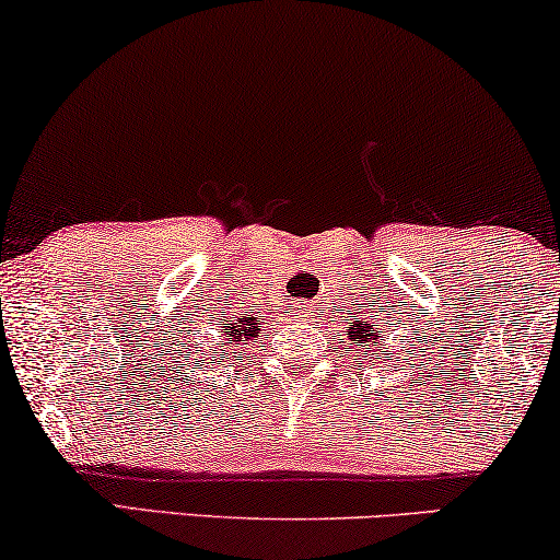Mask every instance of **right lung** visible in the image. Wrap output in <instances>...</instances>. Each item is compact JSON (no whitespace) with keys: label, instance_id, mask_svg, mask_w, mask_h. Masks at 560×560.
<instances>
[{"label":"right lung","instance_id":"obj_1","mask_svg":"<svg viewBox=\"0 0 560 560\" xmlns=\"http://www.w3.org/2000/svg\"><path fill=\"white\" fill-rule=\"evenodd\" d=\"M226 331H232V336H234V328H226ZM236 336H242V334H236ZM244 336H249V331H247V334H244Z\"/></svg>","mask_w":560,"mask_h":560}]
</instances>
